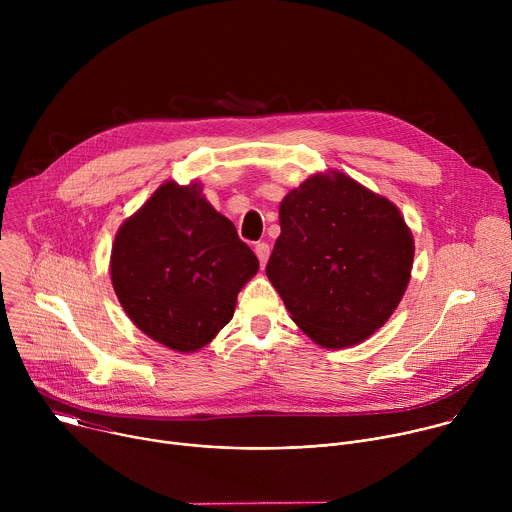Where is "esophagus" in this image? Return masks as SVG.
Masks as SVG:
<instances>
[{
    "label": "esophagus",
    "instance_id": "obj_1",
    "mask_svg": "<svg viewBox=\"0 0 512 512\" xmlns=\"http://www.w3.org/2000/svg\"><path fill=\"white\" fill-rule=\"evenodd\" d=\"M269 253H271V249H269V245H267V243H257V245H255V255L259 257V263H261V267L267 263V259H269Z\"/></svg>",
    "mask_w": 512,
    "mask_h": 512
}]
</instances>
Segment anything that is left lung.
<instances>
[{
    "mask_svg": "<svg viewBox=\"0 0 512 512\" xmlns=\"http://www.w3.org/2000/svg\"><path fill=\"white\" fill-rule=\"evenodd\" d=\"M279 227L265 273L316 344H360L391 318L415 243L389 198L338 170L312 174L281 200Z\"/></svg>",
    "mask_w": 512,
    "mask_h": 512,
    "instance_id": "obj_1",
    "label": "left lung"
}]
</instances>
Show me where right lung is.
<instances>
[{
    "label": "right lung",
    "mask_w": 512,
    "mask_h": 512,
    "mask_svg": "<svg viewBox=\"0 0 512 512\" xmlns=\"http://www.w3.org/2000/svg\"><path fill=\"white\" fill-rule=\"evenodd\" d=\"M109 269L129 320L186 354L210 344L231 322L259 261L204 198L200 182L168 180L119 227Z\"/></svg>",
    "instance_id": "1"
}]
</instances>
